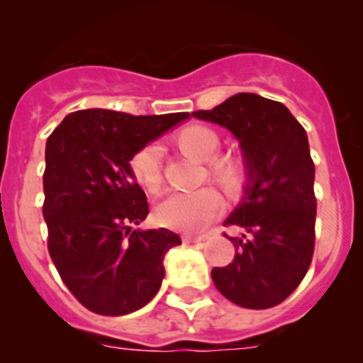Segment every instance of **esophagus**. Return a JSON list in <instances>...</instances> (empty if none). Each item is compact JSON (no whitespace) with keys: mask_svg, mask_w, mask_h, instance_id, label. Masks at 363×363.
Segmentation results:
<instances>
[{"mask_svg":"<svg viewBox=\"0 0 363 363\" xmlns=\"http://www.w3.org/2000/svg\"><path fill=\"white\" fill-rule=\"evenodd\" d=\"M182 240H184L186 244L202 242V240H205V235H191V233H186V235H182Z\"/></svg>","mask_w":363,"mask_h":363,"instance_id":"1","label":"esophagus"}]
</instances>
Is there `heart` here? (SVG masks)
<instances>
[{"mask_svg":"<svg viewBox=\"0 0 363 363\" xmlns=\"http://www.w3.org/2000/svg\"><path fill=\"white\" fill-rule=\"evenodd\" d=\"M177 144L196 160L207 161L219 149V135L203 124H191L179 131ZM130 172L145 191L160 193L163 186V149L156 142L142 145L131 155ZM207 172L226 193H237L246 177V164L237 156H219L208 161ZM221 208V199L212 188L170 193L155 211L160 226L179 232H199L207 226Z\"/></svg>","mask_w":363,"mask_h":363,"instance_id":"1","label":"heart"}]
</instances>
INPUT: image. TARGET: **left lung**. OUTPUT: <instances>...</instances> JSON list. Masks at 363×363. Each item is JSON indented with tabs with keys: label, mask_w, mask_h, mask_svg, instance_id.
I'll use <instances>...</instances> for the list:
<instances>
[{
	"label": "left lung",
	"mask_w": 363,
	"mask_h": 363,
	"mask_svg": "<svg viewBox=\"0 0 363 363\" xmlns=\"http://www.w3.org/2000/svg\"><path fill=\"white\" fill-rule=\"evenodd\" d=\"M193 116L232 131L247 168L246 196L225 221L240 235L223 233L235 256L212 269V281L240 307L277 306L303 279L314 252V163L306 130L283 104L252 93Z\"/></svg>",
	"instance_id": "left-lung-1"
}]
</instances>
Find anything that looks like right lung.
Instances as JSON below:
<instances>
[{
  "mask_svg": "<svg viewBox=\"0 0 363 363\" xmlns=\"http://www.w3.org/2000/svg\"><path fill=\"white\" fill-rule=\"evenodd\" d=\"M188 117L89 108L68 113L47 138V247L86 309L123 316L158 294L164 255L181 237L167 228L131 230L147 218L149 205L128 163L138 147Z\"/></svg>",
  "mask_w": 363,
  "mask_h": 363,
  "instance_id": "right-lung-1",
  "label": "right lung"
}]
</instances>
